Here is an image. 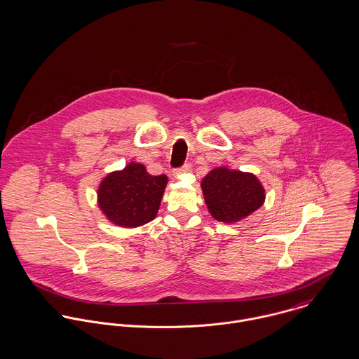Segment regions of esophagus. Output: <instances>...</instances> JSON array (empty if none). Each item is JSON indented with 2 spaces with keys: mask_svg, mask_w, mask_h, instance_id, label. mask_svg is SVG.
<instances>
[{
  "mask_svg": "<svg viewBox=\"0 0 359 359\" xmlns=\"http://www.w3.org/2000/svg\"><path fill=\"white\" fill-rule=\"evenodd\" d=\"M189 171H191V165H189V164H185L184 167H181V168L177 170V174H187V172H189Z\"/></svg>",
  "mask_w": 359,
  "mask_h": 359,
  "instance_id": "esophagus-1",
  "label": "esophagus"
}]
</instances>
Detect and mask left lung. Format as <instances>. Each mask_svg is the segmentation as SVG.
<instances>
[{
	"mask_svg": "<svg viewBox=\"0 0 359 359\" xmlns=\"http://www.w3.org/2000/svg\"><path fill=\"white\" fill-rule=\"evenodd\" d=\"M201 191L211 217L224 224L240 222L259 210L266 198L255 174L228 165L212 168L203 178Z\"/></svg>",
	"mask_w": 359,
	"mask_h": 359,
	"instance_id": "1",
	"label": "left lung"
}]
</instances>
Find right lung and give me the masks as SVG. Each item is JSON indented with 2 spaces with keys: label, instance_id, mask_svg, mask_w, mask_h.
Masks as SVG:
<instances>
[{
  "label": "right lung",
  "instance_id": "right-lung-1",
  "mask_svg": "<svg viewBox=\"0 0 359 359\" xmlns=\"http://www.w3.org/2000/svg\"><path fill=\"white\" fill-rule=\"evenodd\" d=\"M167 182V175H151L144 164L130 162L101 180L98 208L119 228L142 226L156 218Z\"/></svg>",
  "mask_w": 359,
  "mask_h": 359
}]
</instances>
